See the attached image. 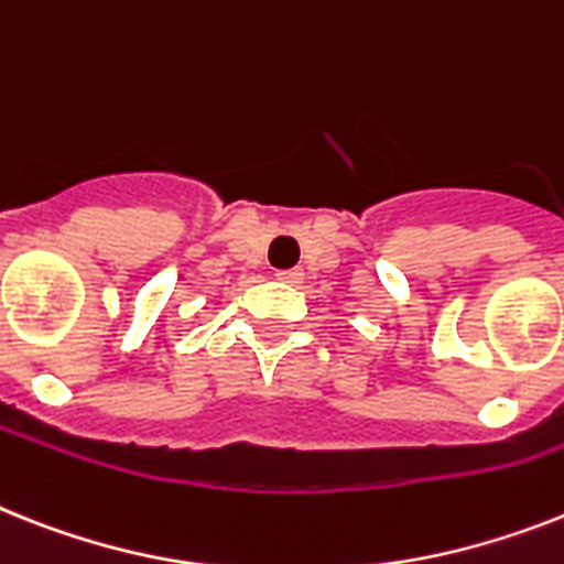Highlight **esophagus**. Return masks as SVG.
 Listing matches in <instances>:
<instances>
[{
    "label": "esophagus",
    "mask_w": 564,
    "mask_h": 564,
    "mask_svg": "<svg viewBox=\"0 0 564 564\" xmlns=\"http://www.w3.org/2000/svg\"><path fill=\"white\" fill-rule=\"evenodd\" d=\"M276 279H282V282H288V285H296V282H302V271H300V268H291V271H279Z\"/></svg>",
    "instance_id": "esophagus-1"
}]
</instances>
